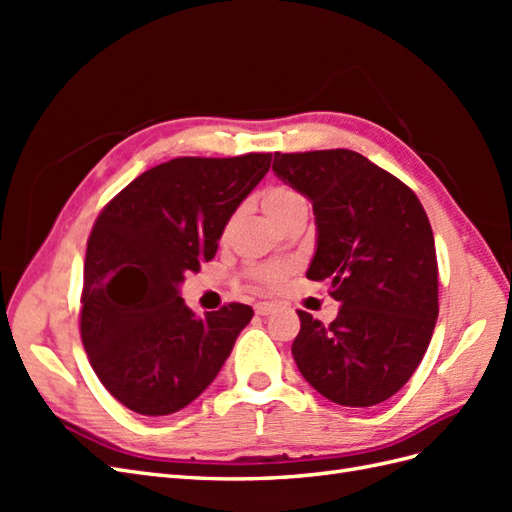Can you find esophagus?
<instances>
[{"label": "esophagus", "mask_w": 512, "mask_h": 512, "mask_svg": "<svg viewBox=\"0 0 512 512\" xmlns=\"http://www.w3.org/2000/svg\"><path fill=\"white\" fill-rule=\"evenodd\" d=\"M256 314L258 316H269L271 312H275L277 309V305L275 303H271V301H262V303H256Z\"/></svg>", "instance_id": "obj_1"}]
</instances>
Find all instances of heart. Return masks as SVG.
<instances>
[{"mask_svg": "<svg viewBox=\"0 0 512 512\" xmlns=\"http://www.w3.org/2000/svg\"><path fill=\"white\" fill-rule=\"evenodd\" d=\"M262 209L277 226L294 218V215H307L305 198L297 190L286 188V185H273V188L262 192ZM288 273V267H262L252 271L254 280L267 288H280Z\"/></svg>", "mask_w": 512, "mask_h": 512, "instance_id": "1", "label": "heart"}]
</instances>
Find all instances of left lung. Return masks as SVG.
<instances>
[{
    "instance_id": "obj_1",
    "label": "left lung",
    "mask_w": 512,
    "mask_h": 512,
    "mask_svg": "<svg viewBox=\"0 0 512 512\" xmlns=\"http://www.w3.org/2000/svg\"><path fill=\"white\" fill-rule=\"evenodd\" d=\"M273 173L312 200L307 280H327L342 303L331 324L299 309L294 363L333 404H382L423 361L438 320L436 243L421 200L350 149L275 153Z\"/></svg>"
}]
</instances>
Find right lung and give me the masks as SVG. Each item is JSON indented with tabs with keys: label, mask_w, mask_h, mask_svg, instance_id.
Masks as SVG:
<instances>
[{
	"label": "right lung",
	"mask_w": 512,
	"mask_h": 512,
	"mask_svg": "<svg viewBox=\"0 0 512 512\" xmlns=\"http://www.w3.org/2000/svg\"><path fill=\"white\" fill-rule=\"evenodd\" d=\"M269 166L271 153L175 158L136 177L98 215L81 337L106 391L132 412L164 416L192 404L252 320L243 303L196 316L179 286L215 256L230 215Z\"/></svg>",
	"instance_id": "obj_1"
}]
</instances>
